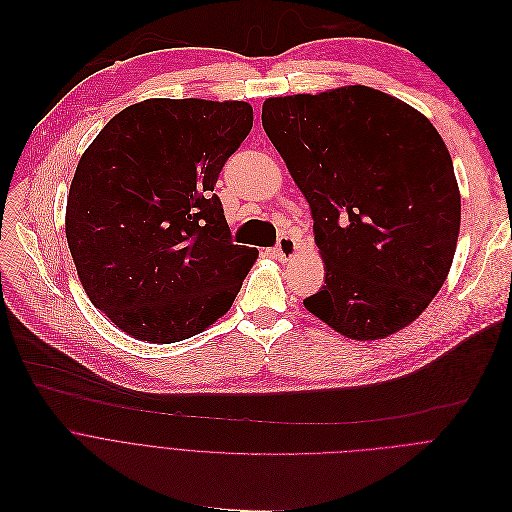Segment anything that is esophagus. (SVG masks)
Masks as SVG:
<instances>
[{
	"mask_svg": "<svg viewBox=\"0 0 512 512\" xmlns=\"http://www.w3.org/2000/svg\"><path fill=\"white\" fill-rule=\"evenodd\" d=\"M296 250H298V244H296V240H294L292 236H288V234L280 236V238H278V244H276V248H274L278 260H282V262H284V260H290V258L296 254Z\"/></svg>",
	"mask_w": 512,
	"mask_h": 512,
	"instance_id": "34e87169",
	"label": "esophagus"
}]
</instances>
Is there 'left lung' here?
<instances>
[{
    "label": "left lung",
    "instance_id": "obj_1",
    "mask_svg": "<svg viewBox=\"0 0 512 512\" xmlns=\"http://www.w3.org/2000/svg\"><path fill=\"white\" fill-rule=\"evenodd\" d=\"M262 127L306 197L325 284L304 306L383 339L442 288L460 232L452 157L416 109L369 86L264 100Z\"/></svg>",
    "mask_w": 512,
    "mask_h": 512
}]
</instances>
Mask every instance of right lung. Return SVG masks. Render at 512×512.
<instances>
[{
	"instance_id": "right-lung-1",
	"label": "right lung",
	"mask_w": 512,
	"mask_h": 512,
	"mask_svg": "<svg viewBox=\"0 0 512 512\" xmlns=\"http://www.w3.org/2000/svg\"><path fill=\"white\" fill-rule=\"evenodd\" d=\"M242 100L151 98L84 151L66 206L78 278L121 331L177 343L216 323L258 258L232 242L218 177L252 129Z\"/></svg>"
}]
</instances>
